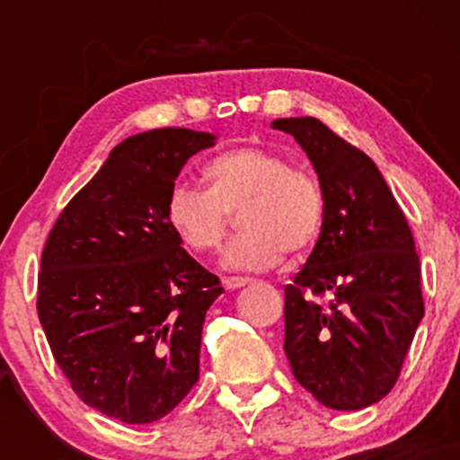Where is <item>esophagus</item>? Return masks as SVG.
Segmentation results:
<instances>
[{"label": "esophagus", "mask_w": 460, "mask_h": 460, "mask_svg": "<svg viewBox=\"0 0 460 460\" xmlns=\"http://www.w3.org/2000/svg\"><path fill=\"white\" fill-rule=\"evenodd\" d=\"M223 283L226 289H237V288H244L246 283H251V279L248 277H226Z\"/></svg>", "instance_id": "34e87169"}]
</instances>
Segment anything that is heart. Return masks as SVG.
<instances>
[{"label":"heart","mask_w":460,"mask_h":460,"mask_svg":"<svg viewBox=\"0 0 460 460\" xmlns=\"http://www.w3.org/2000/svg\"><path fill=\"white\" fill-rule=\"evenodd\" d=\"M205 190L177 186L166 199V223L192 255H214L225 244L231 218L242 235L225 263L237 270H266L283 252L300 255L318 242L324 225V190L318 177L279 153L240 146L203 166Z\"/></svg>","instance_id":"obj_1"}]
</instances>
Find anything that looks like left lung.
<instances>
[{"label": "left lung", "instance_id": "left-lung-1", "mask_svg": "<svg viewBox=\"0 0 460 460\" xmlns=\"http://www.w3.org/2000/svg\"><path fill=\"white\" fill-rule=\"evenodd\" d=\"M272 128L307 151L326 203L314 252L285 285V355L318 402L366 409L394 389L424 318L413 234L361 149L314 116Z\"/></svg>", "mask_w": 460, "mask_h": 460}]
</instances>
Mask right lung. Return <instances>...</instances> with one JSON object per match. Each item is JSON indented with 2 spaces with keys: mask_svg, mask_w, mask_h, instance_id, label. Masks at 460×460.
<instances>
[{
  "mask_svg": "<svg viewBox=\"0 0 460 460\" xmlns=\"http://www.w3.org/2000/svg\"><path fill=\"white\" fill-rule=\"evenodd\" d=\"M212 134L153 129L110 153L47 235L36 311L75 394L128 424L171 413L199 381L203 320L220 279L188 255L166 199Z\"/></svg>",
  "mask_w": 460,
  "mask_h": 460,
  "instance_id": "obj_1",
  "label": "right lung"
}]
</instances>
